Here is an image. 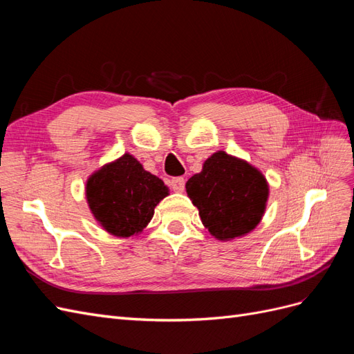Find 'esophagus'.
<instances>
[{
	"label": "esophagus",
	"instance_id": "obj_1",
	"mask_svg": "<svg viewBox=\"0 0 354 354\" xmlns=\"http://www.w3.org/2000/svg\"><path fill=\"white\" fill-rule=\"evenodd\" d=\"M185 185H186V181L183 177H176L171 180V187H173L174 192H178V194H181V192L185 190Z\"/></svg>",
	"mask_w": 354,
	"mask_h": 354
}]
</instances>
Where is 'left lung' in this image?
I'll use <instances>...</instances> for the list:
<instances>
[{
    "mask_svg": "<svg viewBox=\"0 0 354 354\" xmlns=\"http://www.w3.org/2000/svg\"><path fill=\"white\" fill-rule=\"evenodd\" d=\"M186 192L212 236L232 241L259 226L269 199V183L245 159L218 151L203 162L201 173L187 180Z\"/></svg>",
    "mask_w": 354,
    "mask_h": 354,
    "instance_id": "1",
    "label": "left lung"
}]
</instances>
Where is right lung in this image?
Here are the masks:
<instances>
[{"instance_id":"1","label":"right lung","mask_w":354,"mask_h":354,"mask_svg":"<svg viewBox=\"0 0 354 354\" xmlns=\"http://www.w3.org/2000/svg\"><path fill=\"white\" fill-rule=\"evenodd\" d=\"M168 194L164 181L146 171L130 153L104 164L85 183L93 217L116 238L142 233L151 223L155 207Z\"/></svg>"}]
</instances>
